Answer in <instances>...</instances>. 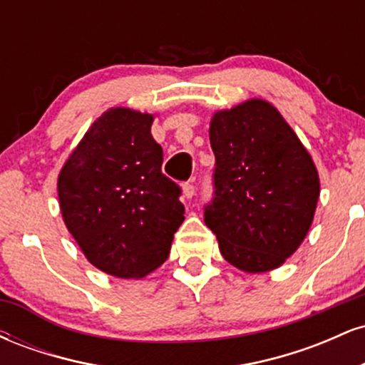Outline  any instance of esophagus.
Instances as JSON below:
<instances>
[{"instance_id": "34e87169", "label": "esophagus", "mask_w": 365, "mask_h": 365, "mask_svg": "<svg viewBox=\"0 0 365 365\" xmlns=\"http://www.w3.org/2000/svg\"><path fill=\"white\" fill-rule=\"evenodd\" d=\"M183 197H185V199H192V197L195 195V187H194V183H183Z\"/></svg>"}]
</instances>
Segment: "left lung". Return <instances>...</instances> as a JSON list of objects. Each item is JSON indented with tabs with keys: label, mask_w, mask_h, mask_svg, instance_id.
I'll use <instances>...</instances> for the list:
<instances>
[{
	"label": "left lung",
	"mask_w": 365,
	"mask_h": 365,
	"mask_svg": "<svg viewBox=\"0 0 365 365\" xmlns=\"http://www.w3.org/2000/svg\"><path fill=\"white\" fill-rule=\"evenodd\" d=\"M209 140L216 190L204 221L221 255L245 273L276 269L312 225L321 188L311 154L264 99L216 111Z\"/></svg>",
	"instance_id": "8db88e82"
}]
</instances>
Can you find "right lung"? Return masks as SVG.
<instances>
[{
	"mask_svg": "<svg viewBox=\"0 0 365 365\" xmlns=\"http://www.w3.org/2000/svg\"><path fill=\"white\" fill-rule=\"evenodd\" d=\"M153 121L149 113L110 108L58 175L66 228L87 261L116 278L139 279L158 269L185 220L182 190L161 171Z\"/></svg>",
	"mask_w": 365,
	"mask_h": 365,
	"instance_id": "add662e5",
	"label": "right lung"
}]
</instances>
